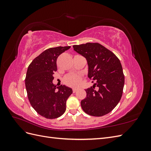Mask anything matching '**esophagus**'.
<instances>
[{"instance_id":"34e87169","label":"esophagus","mask_w":151,"mask_h":151,"mask_svg":"<svg viewBox=\"0 0 151 151\" xmlns=\"http://www.w3.org/2000/svg\"><path fill=\"white\" fill-rule=\"evenodd\" d=\"M77 88H73L72 89V91H73V93H76V91H77Z\"/></svg>"}]
</instances>
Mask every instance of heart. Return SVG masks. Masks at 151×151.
Returning a JSON list of instances; mask_svg holds the SVG:
<instances>
[{
	"label": "heart",
	"mask_w": 151,
	"mask_h": 151,
	"mask_svg": "<svg viewBox=\"0 0 151 151\" xmlns=\"http://www.w3.org/2000/svg\"><path fill=\"white\" fill-rule=\"evenodd\" d=\"M81 80V76L77 74H70L65 77V78L64 79V82L68 86L75 87L79 84Z\"/></svg>",
	"instance_id": "1"
}]
</instances>
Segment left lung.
<instances>
[{"instance_id": "8db88e82", "label": "left lung", "mask_w": 151, "mask_h": 151, "mask_svg": "<svg viewBox=\"0 0 151 151\" xmlns=\"http://www.w3.org/2000/svg\"><path fill=\"white\" fill-rule=\"evenodd\" d=\"M73 48L86 59L89 78L96 80L92 87L85 90L86 97L81 102L82 108L91 116L106 115L115 108L122 96L125 77L120 61L110 50L97 43L74 45ZM95 85L97 90L94 89Z\"/></svg>"}]
</instances>
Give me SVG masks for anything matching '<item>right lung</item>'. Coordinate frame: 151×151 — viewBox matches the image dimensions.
I'll return each mask as SVG.
<instances>
[{
    "instance_id": "obj_1",
    "label": "right lung",
    "mask_w": 151,
    "mask_h": 151,
    "mask_svg": "<svg viewBox=\"0 0 151 151\" xmlns=\"http://www.w3.org/2000/svg\"><path fill=\"white\" fill-rule=\"evenodd\" d=\"M70 48L57 47L45 50L32 61L27 70L25 86L30 104L39 115L48 119L58 118L65 113L66 101L72 93L69 87L61 85L56 88L52 83L58 57Z\"/></svg>"
}]
</instances>
